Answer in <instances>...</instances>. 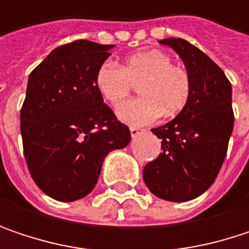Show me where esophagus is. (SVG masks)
Returning <instances> with one entry per match:
<instances>
[{
  "instance_id": "1",
  "label": "esophagus",
  "mask_w": 249,
  "mask_h": 249,
  "mask_svg": "<svg viewBox=\"0 0 249 249\" xmlns=\"http://www.w3.org/2000/svg\"><path fill=\"white\" fill-rule=\"evenodd\" d=\"M129 131H131V137H138L140 134H142L144 132V129H141V128H137V126H131L129 128Z\"/></svg>"
}]
</instances>
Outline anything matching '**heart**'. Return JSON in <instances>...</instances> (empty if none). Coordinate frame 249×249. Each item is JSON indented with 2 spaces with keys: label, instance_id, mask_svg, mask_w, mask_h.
Listing matches in <instances>:
<instances>
[{
  "label": "heart",
  "instance_id": "1",
  "mask_svg": "<svg viewBox=\"0 0 249 249\" xmlns=\"http://www.w3.org/2000/svg\"><path fill=\"white\" fill-rule=\"evenodd\" d=\"M140 83L141 98L124 102L118 117L131 125H147L180 112L192 92L187 69L172 62V56L161 50H144L128 56L123 66L105 62L99 66L95 85L101 96L112 107L120 105Z\"/></svg>",
  "mask_w": 249,
  "mask_h": 249
}]
</instances>
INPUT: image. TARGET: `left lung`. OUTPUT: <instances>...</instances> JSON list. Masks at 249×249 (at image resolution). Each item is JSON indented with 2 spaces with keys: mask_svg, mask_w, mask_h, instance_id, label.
<instances>
[{
  "mask_svg": "<svg viewBox=\"0 0 249 249\" xmlns=\"http://www.w3.org/2000/svg\"><path fill=\"white\" fill-rule=\"evenodd\" d=\"M181 57L192 92L173 121L153 128L161 153L142 170L147 187L157 197L187 202L215 181L224 164L233 129L232 88L224 71L202 50L183 38H164Z\"/></svg>",
  "mask_w": 249,
  "mask_h": 249,
  "instance_id": "obj_1",
  "label": "left lung"
}]
</instances>
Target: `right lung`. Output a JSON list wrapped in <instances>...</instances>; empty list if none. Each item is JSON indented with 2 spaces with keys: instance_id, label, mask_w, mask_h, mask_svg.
I'll use <instances>...</instances> for the list:
<instances>
[{
  "instance_id": "1",
  "label": "right lung",
  "mask_w": 249,
  "mask_h": 249,
  "mask_svg": "<svg viewBox=\"0 0 249 249\" xmlns=\"http://www.w3.org/2000/svg\"><path fill=\"white\" fill-rule=\"evenodd\" d=\"M112 47L76 40L54 49L28 76L20 114L25 163L34 183L56 200L89 195L105 156L131 141L95 85Z\"/></svg>"
}]
</instances>
